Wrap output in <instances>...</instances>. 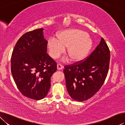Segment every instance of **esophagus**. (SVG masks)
<instances>
[{
	"mask_svg": "<svg viewBox=\"0 0 125 125\" xmlns=\"http://www.w3.org/2000/svg\"><path fill=\"white\" fill-rule=\"evenodd\" d=\"M57 69H58V70H61V69H62L63 68V65L61 64H60V63H58V64H57Z\"/></svg>",
	"mask_w": 125,
	"mask_h": 125,
	"instance_id": "1",
	"label": "esophagus"
}]
</instances>
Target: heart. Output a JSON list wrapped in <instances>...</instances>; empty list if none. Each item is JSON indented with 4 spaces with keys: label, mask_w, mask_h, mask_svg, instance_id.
<instances>
[{
    "label": "heart",
    "mask_w": 125,
    "mask_h": 125,
    "mask_svg": "<svg viewBox=\"0 0 125 125\" xmlns=\"http://www.w3.org/2000/svg\"><path fill=\"white\" fill-rule=\"evenodd\" d=\"M58 39L51 37L47 42V49L52 58H58L64 52L74 62L83 61L93 47V42L85 32L79 30L72 29L63 31L58 35Z\"/></svg>",
    "instance_id": "obj_1"
}]
</instances>
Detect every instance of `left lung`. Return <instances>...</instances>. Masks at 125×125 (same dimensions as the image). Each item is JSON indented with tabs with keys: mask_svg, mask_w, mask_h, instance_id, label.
I'll return each instance as SVG.
<instances>
[{
	"mask_svg": "<svg viewBox=\"0 0 125 125\" xmlns=\"http://www.w3.org/2000/svg\"><path fill=\"white\" fill-rule=\"evenodd\" d=\"M110 52L103 38L84 61L64 66L67 89L74 100L92 98L103 86L108 73Z\"/></svg>",
	"mask_w": 125,
	"mask_h": 125,
	"instance_id": "obj_1",
	"label": "left lung"
}]
</instances>
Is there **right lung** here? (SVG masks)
<instances>
[{"label": "right lung", "instance_id": "add662e5", "mask_svg": "<svg viewBox=\"0 0 125 125\" xmlns=\"http://www.w3.org/2000/svg\"><path fill=\"white\" fill-rule=\"evenodd\" d=\"M43 30L23 35L17 41L11 58V73L17 87L24 96L36 100L47 95L51 77L57 71V63L46 52L47 41Z\"/></svg>", "mask_w": 125, "mask_h": 125}]
</instances>
